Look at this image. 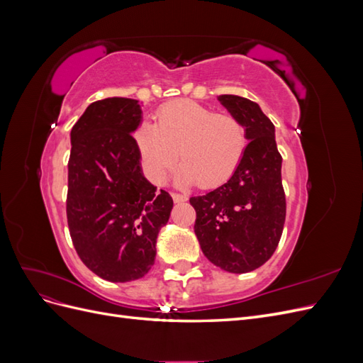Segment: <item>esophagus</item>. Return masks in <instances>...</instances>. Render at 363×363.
Instances as JSON below:
<instances>
[{"label": "esophagus", "mask_w": 363, "mask_h": 363, "mask_svg": "<svg viewBox=\"0 0 363 363\" xmlns=\"http://www.w3.org/2000/svg\"><path fill=\"white\" fill-rule=\"evenodd\" d=\"M172 200L175 203H184V201H188V196L182 195V194H172Z\"/></svg>", "instance_id": "obj_1"}]
</instances>
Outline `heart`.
I'll return each mask as SVG.
<instances>
[{
    "label": "heart",
    "instance_id": "obj_1",
    "mask_svg": "<svg viewBox=\"0 0 363 363\" xmlns=\"http://www.w3.org/2000/svg\"><path fill=\"white\" fill-rule=\"evenodd\" d=\"M136 142L156 183L167 182L180 152L179 182L213 188L232 177L242 162L247 133L233 115L215 113L194 101H174L157 112L156 124L138 128Z\"/></svg>",
    "mask_w": 363,
    "mask_h": 363
}]
</instances>
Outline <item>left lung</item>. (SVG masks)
Returning <instances> with one entry per match:
<instances>
[{"label":"left lung","instance_id":"left-lung-1","mask_svg":"<svg viewBox=\"0 0 363 363\" xmlns=\"http://www.w3.org/2000/svg\"><path fill=\"white\" fill-rule=\"evenodd\" d=\"M218 100L245 127L247 150L224 184L189 201L203 255L218 268L244 274L262 267L281 238L286 218L281 156L276 127L257 103L239 95H219Z\"/></svg>","mask_w":363,"mask_h":363}]
</instances>
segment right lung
Listing matches in <instances>:
<instances>
[{
    "label": "right lung",
    "mask_w": 363,
    "mask_h": 363,
    "mask_svg": "<svg viewBox=\"0 0 363 363\" xmlns=\"http://www.w3.org/2000/svg\"><path fill=\"white\" fill-rule=\"evenodd\" d=\"M140 124L139 101L113 96L92 103L71 130V239L84 265L113 283L142 279L155 265L174 206L142 172L133 138Z\"/></svg>",
    "instance_id": "right-lung-1"
}]
</instances>
